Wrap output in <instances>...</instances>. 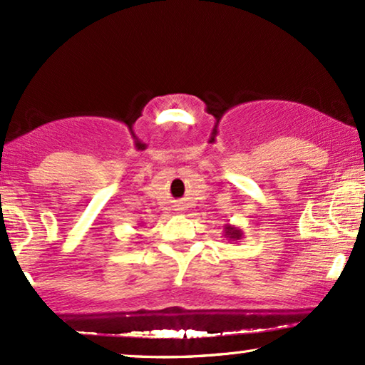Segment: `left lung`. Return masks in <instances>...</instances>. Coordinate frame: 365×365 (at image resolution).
<instances>
[{
	"instance_id": "left-lung-1",
	"label": "left lung",
	"mask_w": 365,
	"mask_h": 365,
	"mask_svg": "<svg viewBox=\"0 0 365 365\" xmlns=\"http://www.w3.org/2000/svg\"><path fill=\"white\" fill-rule=\"evenodd\" d=\"M223 233H225V238H227L228 241H240V240L245 238V235H243V232H241V228L235 227V225H230V223L225 225Z\"/></svg>"
}]
</instances>
